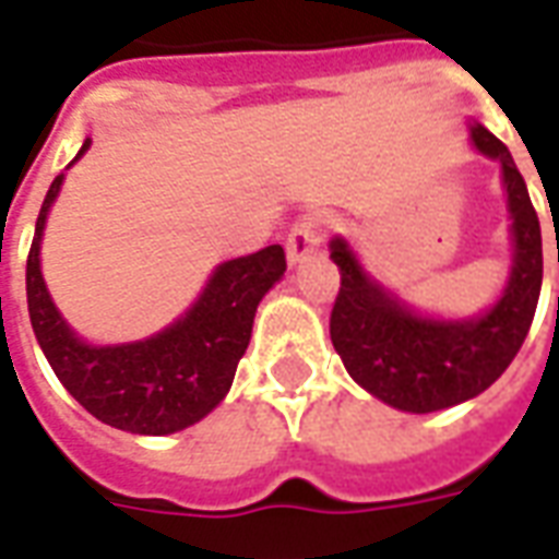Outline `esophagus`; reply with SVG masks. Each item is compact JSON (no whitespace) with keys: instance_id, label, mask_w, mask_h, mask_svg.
Returning <instances> with one entry per match:
<instances>
[{"instance_id":"34e87169","label":"esophagus","mask_w":559,"mask_h":559,"mask_svg":"<svg viewBox=\"0 0 559 559\" xmlns=\"http://www.w3.org/2000/svg\"><path fill=\"white\" fill-rule=\"evenodd\" d=\"M323 236H326V218L323 215H305V218L296 221L293 230L287 233V260H290V266L317 254L320 245H323Z\"/></svg>"}]
</instances>
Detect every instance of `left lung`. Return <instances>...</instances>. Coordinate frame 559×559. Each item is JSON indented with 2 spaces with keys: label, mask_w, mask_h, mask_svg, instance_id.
I'll list each match as a JSON object with an SVG mask.
<instances>
[{
  "label": "left lung",
  "mask_w": 559,
  "mask_h": 559,
  "mask_svg": "<svg viewBox=\"0 0 559 559\" xmlns=\"http://www.w3.org/2000/svg\"><path fill=\"white\" fill-rule=\"evenodd\" d=\"M467 128L473 148L500 164L512 242L503 290L485 311L469 317L421 311L365 269L347 236L329 242V257L341 272L329 320L332 344L368 395L404 413H437L481 395L521 350L539 302L542 230L527 185L488 128L476 119Z\"/></svg>",
  "instance_id": "obj_1"
}]
</instances>
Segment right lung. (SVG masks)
I'll return each mask as SVG.
<instances>
[{
	"instance_id": "obj_1",
	"label": "right lung",
	"mask_w": 559,
	"mask_h": 559,
	"mask_svg": "<svg viewBox=\"0 0 559 559\" xmlns=\"http://www.w3.org/2000/svg\"><path fill=\"white\" fill-rule=\"evenodd\" d=\"M90 146L92 138H86L71 164ZM62 182L66 173L56 176L44 197L26 260V302L35 338L71 399L98 421L143 437L185 431L227 399L236 365L251 341L257 305L287 272L284 248L269 245L257 254L218 263L191 308L146 338L92 344L56 308L41 275L44 227Z\"/></svg>"
}]
</instances>
